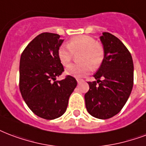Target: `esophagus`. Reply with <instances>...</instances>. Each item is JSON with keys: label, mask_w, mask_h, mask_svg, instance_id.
Instances as JSON below:
<instances>
[{"label": "esophagus", "mask_w": 146, "mask_h": 146, "mask_svg": "<svg viewBox=\"0 0 146 146\" xmlns=\"http://www.w3.org/2000/svg\"><path fill=\"white\" fill-rule=\"evenodd\" d=\"M76 81H77V83H80L81 82H83V80H80V79H77V80H76Z\"/></svg>", "instance_id": "obj_1"}]
</instances>
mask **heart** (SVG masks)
Returning a JSON list of instances; mask_svg holds the SVG:
<instances>
[{
  "label": "heart",
  "mask_w": 146,
  "mask_h": 146,
  "mask_svg": "<svg viewBox=\"0 0 146 146\" xmlns=\"http://www.w3.org/2000/svg\"><path fill=\"white\" fill-rule=\"evenodd\" d=\"M78 61L80 63L71 64L66 68V75L74 77H83L93 69L98 68L104 58V49L90 36H75L69 41L68 46H62L58 49V58L63 66H67L74 54L80 53Z\"/></svg>",
  "instance_id": "1"
}]
</instances>
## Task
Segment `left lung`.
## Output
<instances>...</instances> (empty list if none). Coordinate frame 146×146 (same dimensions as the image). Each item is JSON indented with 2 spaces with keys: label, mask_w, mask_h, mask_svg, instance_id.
Listing matches in <instances>:
<instances>
[{
  "label": "left lung",
  "mask_w": 146,
  "mask_h": 146,
  "mask_svg": "<svg viewBox=\"0 0 146 146\" xmlns=\"http://www.w3.org/2000/svg\"><path fill=\"white\" fill-rule=\"evenodd\" d=\"M100 40L104 58L93 75L97 81L88 82L90 90L85 94V103L91 115L106 119L119 113L127 102L133 86L134 66L131 53L119 39L104 32Z\"/></svg>",
  "instance_id": "1"
}]
</instances>
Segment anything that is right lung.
<instances>
[{"instance_id": "right-lung-1", "label": "right lung", "mask_w": 146, "mask_h": 146, "mask_svg": "<svg viewBox=\"0 0 146 146\" xmlns=\"http://www.w3.org/2000/svg\"><path fill=\"white\" fill-rule=\"evenodd\" d=\"M63 40L56 33H42L21 56L19 86L22 97L35 115L45 119H54L65 113L77 85L71 76L56 80L64 70L57 53Z\"/></svg>"}]
</instances>
